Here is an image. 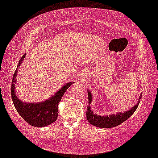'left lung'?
Returning a JSON list of instances; mask_svg holds the SVG:
<instances>
[{"label": "left lung", "mask_w": 158, "mask_h": 158, "mask_svg": "<svg viewBox=\"0 0 158 158\" xmlns=\"http://www.w3.org/2000/svg\"><path fill=\"white\" fill-rule=\"evenodd\" d=\"M87 94H88V106L87 107L86 112L87 119L89 123H91L94 127L103 128L115 127L116 126L121 124L123 121L127 120L136 110L142 97L141 93L140 94L139 98H138V102L129 110L126 111L124 112H118L115 114H111L110 115L100 116L94 113L93 109L91 108L90 104L92 103V101H93V95H92L91 92L88 89H87Z\"/></svg>", "instance_id": "1"}]
</instances>
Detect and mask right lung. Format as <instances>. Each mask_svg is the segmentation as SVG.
Here are the masks:
<instances>
[{
	"label": "right lung",
	"instance_id": "right-lung-1",
	"mask_svg": "<svg viewBox=\"0 0 158 158\" xmlns=\"http://www.w3.org/2000/svg\"><path fill=\"white\" fill-rule=\"evenodd\" d=\"M26 54L20 60L15 72L11 85V98L17 111L23 119L33 127H44L51 124L57 119L59 104L67 89L75 82L70 81L63 85L49 98L38 102H25L18 98L15 92V83L18 69L25 59Z\"/></svg>",
	"mask_w": 158,
	"mask_h": 158
}]
</instances>
